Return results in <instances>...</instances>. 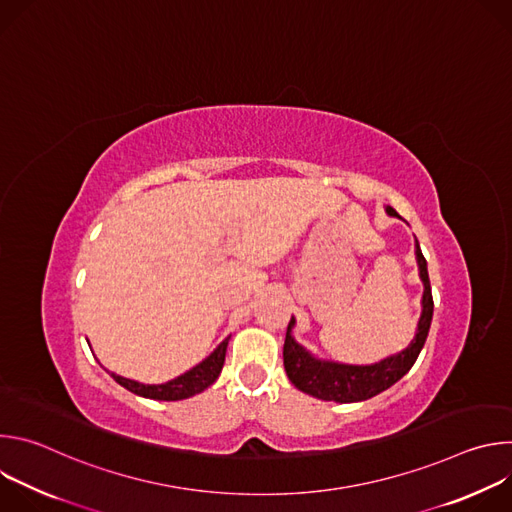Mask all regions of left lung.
Here are the masks:
<instances>
[{
  "label": "left lung",
  "mask_w": 512,
  "mask_h": 512,
  "mask_svg": "<svg viewBox=\"0 0 512 512\" xmlns=\"http://www.w3.org/2000/svg\"><path fill=\"white\" fill-rule=\"evenodd\" d=\"M385 212L389 216L399 218L393 206H385ZM415 261L419 269V279L423 283L421 316L417 320L415 336L403 350L379 362L346 364V362L318 358L294 338L296 318L291 316L287 334H285V344H283V367L289 381L296 385V389L322 401L356 403V401H367L387 391L391 385H395L401 377L409 373V369L413 367V362L417 360L425 344L431 318H433V298H431V285L427 275V261L419 249L417 239H415Z\"/></svg>",
  "instance_id": "8db88e82"
}]
</instances>
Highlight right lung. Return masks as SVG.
I'll return each instance as SVG.
<instances>
[{"label":"right lung","mask_w":512,"mask_h":512,"mask_svg":"<svg viewBox=\"0 0 512 512\" xmlns=\"http://www.w3.org/2000/svg\"><path fill=\"white\" fill-rule=\"evenodd\" d=\"M229 338H225L221 344H218L202 362H198L196 367H192L190 371H186L184 375L162 383V385H143L125 377H119L115 373H109L115 383H119L121 387H125L127 391L145 397V399H154V401H180V399H188L192 395L202 393L204 389H208L218 375L223 371L225 364V354H227V346H229Z\"/></svg>","instance_id":"obj_1"}]
</instances>
